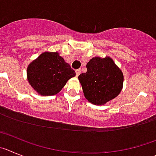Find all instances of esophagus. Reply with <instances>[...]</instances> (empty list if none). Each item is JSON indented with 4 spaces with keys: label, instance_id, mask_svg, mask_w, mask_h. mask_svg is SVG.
<instances>
[{
    "label": "esophagus",
    "instance_id": "esophagus-1",
    "mask_svg": "<svg viewBox=\"0 0 156 156\" xmlns=\"http://www.w3.org/2000/svg\"><path fill=\"white\" fill-rule=\"evenodd\" d=\"M75 73H76V76L78 77V75H80V73H81V70H80V69H77L76 71H75Z\"/></svg>",
    "mask_w": 156,
    "mask_h": 156
}]
</instances>
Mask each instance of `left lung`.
Wrapping results in <instances>:
<instances>
[{
	"label": "left lung",
	"mask_w": 156,
	"mask_h": 156,
	"mask_svg": "<svg viewBox=\"0 0 156 156\" xmlns=\"http://www.w3.org/2000/svg\"><path fill=\"white\" fill-rule=\"evenodd\" d=\"M87 71L78 76L85 97L92 104L102 105L119 95L123 75L110 57H93L86 65Z\"/></svg>",
	"instance_id": "obj_1"
}]
</instances>
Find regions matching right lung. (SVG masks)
Instances as JSON below:
<instances>
[{
    "instance_id": "1",
    "label": "right lung",
    "mask_w": 156,
    "mask_h": 156,
    "mask_svg": "<svg viewBox=\"0 0 156 156\" xmlns=\"http://www.w3.org/2000/svg\"><path fill=\"white\" fill-rule=\"evenodd\" d=\"M75 76V71L57 52H45L27 68L29 84L42 95H56Z\"/></svg>"
}]
</instances>
